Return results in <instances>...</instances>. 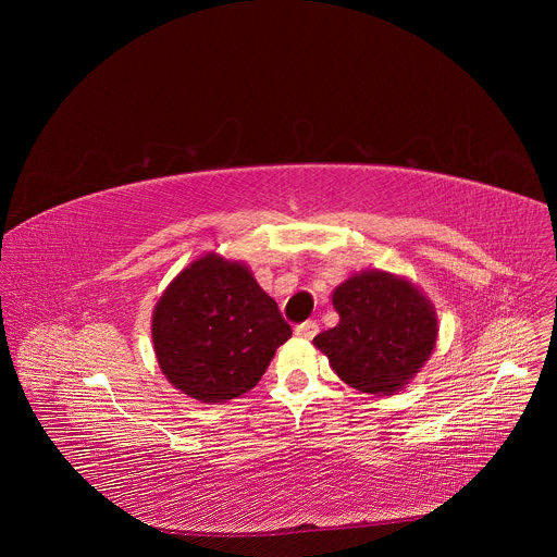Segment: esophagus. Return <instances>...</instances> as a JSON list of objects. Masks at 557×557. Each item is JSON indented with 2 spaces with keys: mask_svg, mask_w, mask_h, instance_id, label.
I'll return each instance as SVG.
<instances>
[{
  "mask_svg": "<svg viewBox=\"0 0 557 557\" xmlns=\"http://www.w3.org/2000/svg\"><path fill=\"white\" fill-rule=\"evenodd\" d=\"M317 333H320V326H317V322H312V320H308L295 329V335L301 339H312Z\"/></svg>",
  "mask_w": 557,
  "mask_h": 557,
  "instance_id": "esophagus-1",
  "label": "esophagus"
}]
</instances>
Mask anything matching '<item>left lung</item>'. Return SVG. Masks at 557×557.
<instances>
[{"label": "left lung", "mask_w": 557, "mask_h": 557, "mask_svg": "<svg viewBox=\"0 0 557 557\" xmlns=\"http://www.w3.org/2000/svg\"><path fill=\"white\" fill-rule=\"evenodd\" d=\"M339 324L312 339L348 385L394 394L423 368L436 346V310L406 277L363 271L333 293Z\"/></svg>", "instance_id": "left-lung-1"}]
</instances>
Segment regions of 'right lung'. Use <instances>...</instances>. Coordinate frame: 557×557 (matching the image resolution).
Masks as SVG:
<instances>
[{
	"label": "right lung",
	"instance_id": "right-lung-1",
	"mask_svg": "<svg viewBox=\"0 0 557 557\" xmlns=\"http://www.w3.org/2000/svg\"><path fill=\"white\" fill-rule=\"evenodd\" d=\"M290 335L249 267L215 253L181 271L151 317L158 366L202 404H224L256 387Z\"/></svg>",
	"mask_w": 557,
	"mask_h": 557
}]
</instances>
